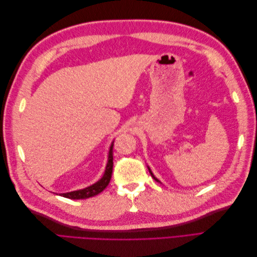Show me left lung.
I'll return each instance as SVG.
<instances>
[{
    "instance_id": "obj_1",
    "label": "left lung",
    "mask_w": 257,
    "mask_h": 257,
    "mask_svg": "<svg viewBox=\"0 0 257 257\" xmlns=\"http://www.w3.org/2000/svg\"><path fill=\"white\" fill-rule=\"evenodd\" d=\"M148 169H149V173H150V175L152 176V178L154 179V180H155V181H157V182H160V183H161V181L159 180V179H158V178H155V177H154V175L152 174V172H151V169H150V167H149V166H148Z\"/></svg>"
}]
</instances>
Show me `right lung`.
I'll return each instance as SVG.
<instances>
[{
    "instance_id": "1",
    "label": "right lung",
    "mask_w": 257,
    "mask_h": 257,
    "mask_svg": "<svg viewBox=\"0 0 257 257\" xmlns=\"http://www.w3.org/2000/svg\"><path fill=\"white\" fill-rule=\"evenodd\" d=\"M112 147H113V142L110 145L109 152H108V161H107V165H106V168H105V173H104L103 177L100 178L97 182L93 183L92 185H89L84 189L73 191V192H68V193H61V194H59V195L66 197V198H69V199H85V198L95 196V195H97V194H99L100 192H103L106 189V186L109 184V181L111 179L112 166H113Z\"/></svg>"
}]
</instances>
